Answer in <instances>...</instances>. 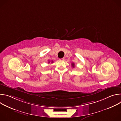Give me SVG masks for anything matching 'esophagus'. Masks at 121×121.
<instances>
[{
    "label": "esophagus",
    "instance_id": "1",
    "mask_svg": "<svg viewBox=\"0 0 121 121\" xmlns=\"http://www.w3.org/2000/svg\"><path fill=\"white\" fill-rule=\"evenodd\" d=\"M60 60H62V61H64V60H65V58H62L60 59Z\"/></svg>",
    "mask_w": 121,
    "mask_h": 121
}]
</instances>
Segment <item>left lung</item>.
I'll use <instances>...</instances> for the list:
<instances>
[{"label": "left lung", "mask_w": 121, "mask_h": 121, "mask_svg": "<svg viewBox=\"0 0 121 121\" xmlns=\"http://www.w3.org/2000/svg\"><path fill=\"white\" fill-rule=\"evenodd\" d=\"M72 66L74 67V63H72Z\"/></svg>", "instance_id": "1"}]
</instances>
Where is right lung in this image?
Here are the masks:
<instances>
[{"instance_id": "add662e5", "label": "right lung", "mask_w": 121, "mask_h": 121, "mask_svg": "<svg viewBox=\"0 0 121 121\" xmlns=\"http://www.w3.org/2000/svg\"><path fill=\"white\" fill-rule=\"evenodd\" d=\"M52 63H53V61H52ZM49 63H50V61H49V62H48Z\"/></svg>"}]
</instances>
